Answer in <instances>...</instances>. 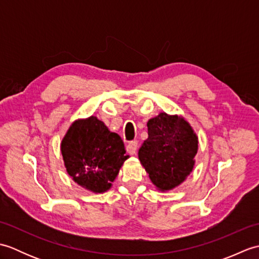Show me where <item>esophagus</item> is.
I'll list each match as a JSON object with an SVG mask.
<instances>
[{
	"instance_id": "34e87169",
	"label": "esophagus",
	"mask_w": 259,
	"mask_h": 259,
	"mask_svg": "<svg viewBox=\"0 0 259 259\" xmlns=\"http://www.w3.org/2000/svg\"><path fill=\"white\" fill-rule=\"evenodd\" d=\"M138 149V141H130L128 145H126V151H128L130 155H135Z\"/></svg>"
}]
</instances>
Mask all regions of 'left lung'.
<instances>
[{"label": "left lung", "mask_w": 259, "mask_h": 259, "mask_svg": "<svg viewBox=\"0 0 259 259\" xmlns=\"http://www.w3.org/2000/svg\"><path fill=\"white\" fill-rule=\"evenodd\" d=\"M147 126L148 139L140 147L139 160L159 190H171L194 169L198 137L183 117L166 112L150 119Z\"/></svg>", "instance_id": "8db88e82"}]
</instances>
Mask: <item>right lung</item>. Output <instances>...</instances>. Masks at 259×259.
Segmentation results:
<instances>
[{"label":"right lung","mask_w":259,"mask_h":259,"mask_svg":"<svg viewBox=\"0 0 259 259\" xmlns=\"http://www.w3.org/2000/svg\"><path fill=\"white\" fill-rule=\"evenodd\" d=\"M68 174L83 188L101 194L111 188L125 155L120 136L97 117L75 120L61 142Z\"/></svg>","instance_id":"1"}]
</instances>
